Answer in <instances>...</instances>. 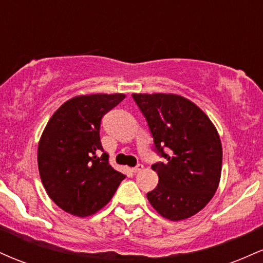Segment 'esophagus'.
I'll return each mask as SVG.
<instances>
[{
  "mask_svg": "<svg viewBox=\"0 0 263 263\" xmlns=\"http://www.w3.org/2000/svg\"><path fill=\"white\" fill-rule=\"evenodd\" d=\"M142 170H143V164L138 163V164L136 165V167L132 168V172H134V173H137V172H141Z\"/></svg>",
  "mask_w": 263,
  "mask_h": 263,
  "instance_id": "esophagus-1",
  "label": "esophagus"
}]
</instances>
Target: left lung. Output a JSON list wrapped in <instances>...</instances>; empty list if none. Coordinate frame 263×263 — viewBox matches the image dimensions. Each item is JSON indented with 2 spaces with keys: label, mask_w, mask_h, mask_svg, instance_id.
Listing matches in <instances>:
<instances>
[{
  "label": "left lung",
  "mask_w": 263,
  "mask_h": 263,
  "mask_svg": "<svg viewBox=\"0 0 263 263\" xmlns=\"http://www.w3.org/2000/svg\"><path fill=\"white\" fill-rule=\"evenodd\" d=\"M162 161L152 165L158 185L147 199L165 219L190 218L219 185L222 148L209 117L192 101L172 93H132Z\"/></svg>",
  "instance_id": "1"
}]
</instances>
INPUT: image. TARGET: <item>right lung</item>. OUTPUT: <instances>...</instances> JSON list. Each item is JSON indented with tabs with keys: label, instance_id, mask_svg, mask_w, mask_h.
Listing matches in <instances>:
<instances>
[{
	"label": "right lung",
	"instance_id": "obj_1",
	"mask_svg": "<svg viewBox=\"0 0 263 263\" xmlns=\"http://www.w3.org/2000/svg\"><path fill=\"white\" fill-rule=\"evenodd\" d=\"M123 93L77 96L50 117L38 146V168L48 195L60 209L89 216L104 208L126 176L111 167L100 141L102 117Z\"/></svg>",
	"mask_w": 263,
	"mask_h": 263
}]
</instances>
